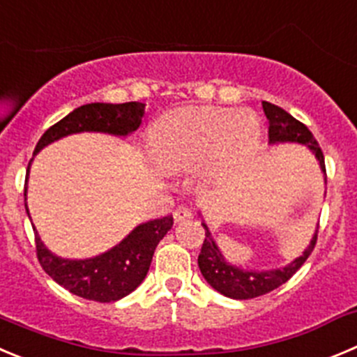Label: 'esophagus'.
I'll return each mask as SVG.
<instances>
[{"mask_svg": "<svg viewBox=\"0 0 357 357\" xmlns=\"http://www.w3.org/2000/svg\"><path fill=\"white\" fill-rule=\"evenodd\" d=\"M172 215H174V222H178L179 224V222H185V220L192 218V216H194V213L190 211L186 206H179V208L174 209V213H172Z\"/></svg>", "mask_w": 357, "mask_h": 357, "instance_id": "esophagus-1", "label": "esophagus"}]
</instances>
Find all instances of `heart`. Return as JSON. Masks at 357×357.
Wrapping results in <instances>:
<instances>
[{
  "instance_id": "obj_1",
  "label": "heart",
  "mask_w": 357,
  "mask_h": 357,
  "mask_svg": "<svg viewBox=\"0 0 357 357\" xmlns=\"http://www.w3.org/2000/svg\"><path fill=\"white\" fill-rule=\"evenodd\" d=\"M261 141V121L252 111L227 107H179L160 116L149 132L153 156L163 171L202 167L220 178L252 155Z\"/></svg>"
}]
</instances>
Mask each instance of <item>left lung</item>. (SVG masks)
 <instances>
[{
	"label": "left lung",
	"mask_w": 357,
	"mask_h": 357,
	"mask_svg": "<svg viewBox=\"0 0 357 357\" xmlns=\"http://www.w3.org/2000/svg\"><path fill=\"white\" fill-rule=\"evenodd\" d=\"M262 109H264V114L269 121V144L298 142V144L306 146L315 155L319 165H321V171L326 176L324 155H322L321 148H319L312 132L301 121L292 118L289 112H285L278 105L262 102ZM202 227L206 231V238L204 243H202L201 254H199V269H201L206 282L215 291L232 299L259 298V296L268 294V292L275 291L280 285H284L305 264L310 254L314 252L315 243H317V231H315L314 238H312L310 245L305 248V252L299 257H296L291 264L284 266V268L268 269V271H255V269H243L231 264L224 257V254L220 252L218 245L213 239L211 231L208 229L204 220H202Z\"/></svg>",
	"instance_id": "left-lung-1"
}]
</instances>
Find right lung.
Instances as JSON below:
<instances>
[{
	"mask_svg": "<svg viewBox=\"0 0 357 357\" xmlns=\"http://www.w3.org/2000/svg\"><path fill=\"white\" fill-rule=\"evenodd\" d=\"M144 107L146 105L141 102L86 103L45 130L33 155L72 133L100 132L126 137L141 126ZM31 162L28 163V176ZM26 194H28V178L24 186V206L29 216ZM172 224H174L172 215L139 224L123 241L91 259L58 257L43 245L36 229H33L36 257L43 271L72 294L81 296L89 301L112 303L128 296L142 284L151 266L156 245L171 231Z\"/></svg>",
	"mask_w": 357,
	"mask_h": 357,
	"instance_id": "obj_1",
	"label": "right lung"
}]
</instances>
